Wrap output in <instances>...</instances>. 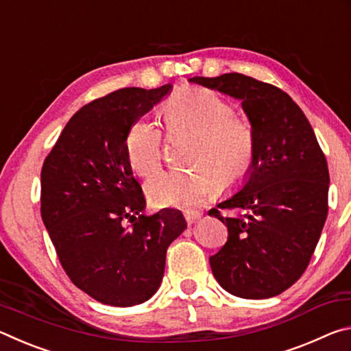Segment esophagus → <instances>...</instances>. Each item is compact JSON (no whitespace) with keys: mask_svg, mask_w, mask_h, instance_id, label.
<instances>
[{"mask_svg":"<svg viewBox=\"0 0 351 351\" xmlns=\"http://www.w3.org/2000/svg\"><path fill=\"white\" fill-rule=\"evenodd\" d=\"M184 217H186L189 224H192V223L197 221V219L201 218V213L198 210H186V212H184Z\"/></svg>","mask_w":351,"mask_h":351,"instance_id":"obj_1","label":"esophagus"}]
</instances>
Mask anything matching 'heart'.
Segmentation results:
<instances>
[{
	"label": "heart",
	"instance_id": "obj_1",
	"mask_svg": "<svg viewBox=\"0 0 351 351\" xmlns=\"http://www.w3.org/2000/svg\"><path fill=\"white\" fill-rule=\"evenodd\" d=\"M169 134L190 133L187 150L190 170L162 171L147 182L145 192L154 207L186 209L221 190L240 187L251 176L257 156V136L246 119L234 114V106L217 93L187 88L161 106ZM130 169L150 178L161 167L164 139L152 121L139 117L125 136Z\"/></svg>",
	"mask_w": 351,
	"mask_h": 351
}]
</instances>
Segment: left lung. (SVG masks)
Listing matches in <instances>:
<instances>
[{"instance_id": "1", "label": "left lung", "mask_w": 351, "mask_h": 351, "mask_svg": "<svg viewBox=\"0 0 351 351\" xmlns=\"http://www.w3.org/2000/svg\"><path fill=\"white\" fill-rule=\"evenodd\" d=\"M190 82L241 100L257 136L246 186L209 210L229 240L210 257L213 276L230 294L268 299L299 280L328 215L330 173L313 128L287 93L240 73Z\"/></svg>"}]
</instances>
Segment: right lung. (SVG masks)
Instances as JSON below:
<instances>
[{"label":"right lung","instance_id":"obj_1","mask_svg":"<svg viewBox=\"0 0 351 351\" xmlns=\"http://www.w3.org/2000/svg\"><path fill=\"white\" fill-rule=\"evenodd\" d=\"M170 90V83L122 88L82 106L41 167L40 210L57 257L71 282L100 304L150 299L170 243L187 228L175 209L142 215L145 198L125 154L130 125Z\"/></svg>","mask_w":351,"mask_h":351}]
</instances>
